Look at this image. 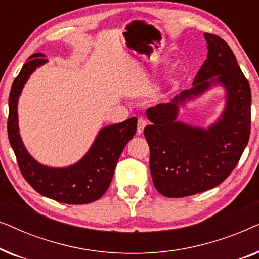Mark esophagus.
I'll return each instance as SVG.
<instances>
[{
  "label": "esophagus",
  "instance_id": "esophagus-1",
  "mask_svg": "<svg viewBox=\"0 0 259 259\" xmlns=\"http://www.w3.org/2000/svg\"><path fill=\"white\" fill-rule=\"evenodd\" d=\"M147 121L144 118H139L138 119V126H137V132L138 134H141L144 132V128L146 127Z\"/></svg>",
  "mask_w": 259,
  "mask_h": 259
}]
</instances>
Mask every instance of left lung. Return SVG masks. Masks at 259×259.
<instances>
[{
	"mask_svg": "<svg viewBox=\"0 0 259 259\" xmlns=\"http://www.w3.org/2000/svg\"><path fill=\"white\" fill-rule=\"evenodd\" d=\"M207 59L194 77L192 88L167 104L150 107L151 125L144 134L150 146V169L155 189L162 196L182 198L213 189L238 164L251 128V90L236 56L222 37L204 34ZM225 87L226 107L207 129L178 120L180 106L212 85Z\"/></svg>",
	"mask_w": 259,
	"mask_h": 259,
	"instance_id": "8db88e82",
	"label": "left lung"
}]
</instances>
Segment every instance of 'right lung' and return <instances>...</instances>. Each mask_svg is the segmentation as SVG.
Returning a JSON list of instances; mask_svg holds the SVG:
<instances>
[{
	"label": "right lung",
	"instance_id": "1",
	"mask_svg": "<svg viewBox=\"0 0 259 259\" xmlns=\"http://www.w3.org/2000/svg\"><path fill=\"white\" fill-rule=\"evenodd\" d=\"M45 56L42 53L31 55L13 82L7 125L10 146L16 155L23 178L36 192L65 204L92 203L104 196L109 187L120 154L137 132V118L127 119L99 131L87 153L74 165L49 167L40 164L29 154L21 139L17 104L29 76L48 61Z\"/></svg>",
	"mask_w": 259,
	"mask_h": 259
}]
</instances>
